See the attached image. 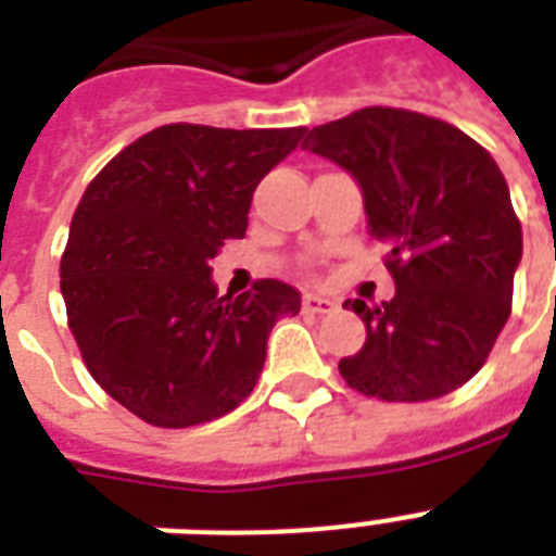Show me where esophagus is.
<instances>
[{
    "instance_id": "esophagus-1",
    "label": "esophagus",
    "mask_w": 556,
    "mask_h": 556,
    "mask_svg": "<svg viewBox=\"0 0 556 556\" xmlns=\"http://www.w3.org/2000/svg\"><path fill=\"white\" fill-rule=\"evenodd\" d=\"M303 308H305V312H312V314H331L334 308H338V303H334V300H329V296L305 294L303 296Z\"/></svg>"
}]
</instances>
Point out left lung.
Wrapping results in <instances>:
<instances>
[{
    "label": "left lung",
    "mask_w": 556,
    "mask_h": 556,
    "mask_svg": "<svg viewBox=\"0 0 556 556\" xmlns=\"http://www.w3.org/2000/svg\"><path fill=\"white\" fill-rule=\"evenodd\" d=\"M303 147L357 178L395 279L389 303H343L366 323L364 349L338 366L343 380L401 404L465 387L508 323L522 260V225L491 152L453 124L392 106L314 126Z\"/></svg>",
    "instance_id": "left-lung-1"
}]
</instances>
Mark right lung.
<instances>
[{"mask_svg": "<svg viewBox=\"0 0 556 556\" xmlns=\"http://www.w3.org/2000/svg\"><path fill=\"white\" fill-rule=\"evenodd\" d=\"M308 132L167 124L121 150L83 192L60 291L89 375L152 427L236 409L300 291L260 279L218 296L210 260L242 239L253 190Z\"/></svg>", "mask_w": 556, "mask_h": 556, "instance_id": "1", "label": "right lung"}]
</instances>
